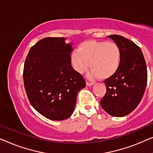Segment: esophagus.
Segmentation results:
<instances>
[{
	"label": "esophagus",
	"mask_w": 153,
	"mask_h": 153,
	"mask_svg": "<svg viewBox=\"0 0 153 153\" xmlns=\"http://www.w3.org/2000/svg\"><path fill=\"white\" fill-rule=\"evenodd\" d=\"M94 84V82H86V85H87V86H91V85H93Z\"/></svg>",
	"instance_id": "obj_1"
}]
</instances>
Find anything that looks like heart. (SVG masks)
<instances>
[{"label":"heart","instance_id":"1","mask_svg":"<svg viewBox=\"0 0 153 153\" xmlns=\"http://www.w3.org/2000/svg\"><path fill=\"white\" fill-rule=\"evenodd\" d=\"M121 52L114 42L89 40L82 43L77 51L71 55V62L77 72L83 74L89 67L90 77L107 79L112 77L119 69Z\"/></svg>","mask_w":153,"mask_h":153}]
</instances>
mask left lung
Returning a JSON list of instances; mask_svg holds the SVG:
<instances>
[{
  "label": "left lung",
  "instance_id": "8db88e82",
  "mask_svg": "<svg viewBox=\"0 0 153 153\" xmlns=\"http://www.w3.org/2000/svg\"><path fill=\"white\" fill-rule=\"evenodd\" d=\"M108 37L119 46L121 60L117 72L104 80L107 91L100 105L109 114L121 117L140 102L147 85V67L140 48L134 42L117 34Z\"/></svg>",
  "mask_w": 153,
  "mask_h": 153
}]
</instances>
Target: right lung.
<instances>
[{"label": "right lung", "mask_w": 153, "mask_h": 153, "mask_svg": "<svg viewBox=\"0 0 153 153\" xmlns=\"http://www.w3.org/2000/svg\"><path fill=\"white\" fill-rule=\"evenodd\" d=\"M65 39L46 37L39 41L30 50L23 68L30 102L39 113L53 120L71 117L77 94L86 85L82 76L72 67V44H66Z\"/></svg>", "instance_id": "obj_1"}]
</instances>
